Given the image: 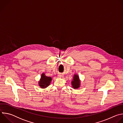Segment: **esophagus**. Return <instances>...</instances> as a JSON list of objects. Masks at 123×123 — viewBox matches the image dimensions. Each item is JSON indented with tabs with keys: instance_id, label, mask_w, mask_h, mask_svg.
Here are the masks:
<instances>
[{
	"instance_id": "obj_1",
	"label": "esophagus",
	"mask_w": 123,
	"mask_h": 123,
	"mask_svg": "<svg viewBox=\"0 0 123 123\" xmlns=\"http://www.w3.org/2000/svg\"><path fill=\"white\" fill-rule=\"evenodd\" d=\"M63 75L62 74H58V77H60V78L63 77Z\"/></svg>"
}]
</instances>
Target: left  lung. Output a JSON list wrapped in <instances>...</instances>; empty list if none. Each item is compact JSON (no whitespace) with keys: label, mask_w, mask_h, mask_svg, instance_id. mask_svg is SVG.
<instances>
[{"label":"left lung","mask_w":123,"mask_h":123,"mask_svg":"<svg viewBox=\"0 0 123 123\" xmlns=\"http://www.w3.org/2000/svg\"><path fill=\"white\" fill-rule=\"evenodd\" d=\"M72 86L74 89H77L80 87L81 80L79 75L77 74H74L73 76V79L71 82Z\"/></svg>","instance_id":"obj_1"}]
</instances>
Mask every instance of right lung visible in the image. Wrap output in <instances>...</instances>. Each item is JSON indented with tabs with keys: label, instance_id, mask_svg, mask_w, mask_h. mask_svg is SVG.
<instances>
[{
	"label": "right lung",
	"instance_id": "add662e5",
	"mask_svg": "<svg viewBox=\"0 0 123 123\" xmlns=\"http://www.w3.org/2000/svg\"><path fill=\"white\" fill-rule=\"evenodd\" d=\"M52 80L51 77L47 76L44 73L41 74V78L38 81V85L41 89H45L50 84Z\"/></svg>",
	"mask_w": 123,
	"mask_h": 123
}]
</instances>
